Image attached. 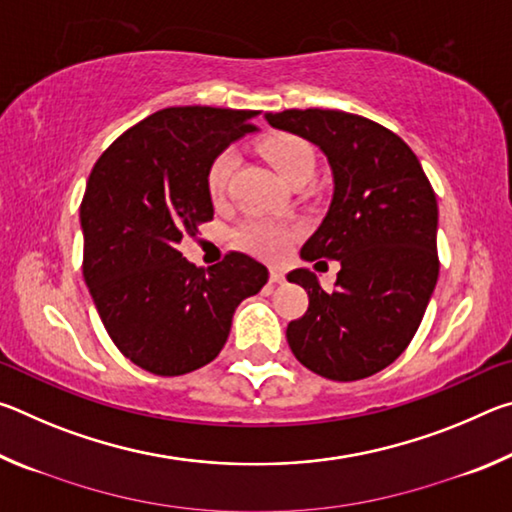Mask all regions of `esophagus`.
<instances>
[{"label": "esophagus", "mask_w": 512, "mask_h": 512, "mask_svg": "<svg viewBox=\"0 0 512 512\" xmlns=\"http://www.w3.org/2000/svg\"><path fill=\"white\" fill-rule=\"evenodd\" d=\"M268 280H271L273 284H282L284 282V271H280V268H271V273H268Z\"/></svg>", "instance_id": "esophagus-1"}]
</instances>
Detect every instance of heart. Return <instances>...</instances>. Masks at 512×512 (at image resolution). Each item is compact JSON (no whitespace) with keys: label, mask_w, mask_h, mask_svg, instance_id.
<instances>
[{"label":"heart","mask_w":512,"mask_h":512,"mask_svg":"<svg viewBox=\"0 0 512 512\" xmlns=\"http://www.w3.org/2000/svg\"><path fill=\"white\" fill-rule=\"evenodd\" d=\"M264 155L287 183H291L298 173L314 169V151H311V146L305 140H300L296 135L271 137V140L264 144ZM235 164V153L221 151L210 162V167H207L205 185L207 194H210L214 203H219L225 192H228V183L232 171H235ZM296 235L298 228L293 223L255 216V219H246L235 232H232V241L250 255L275 262V259H282L289 253Z\"/></svg>","instance_id":"1"}]
</instances>
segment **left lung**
Here are the masks:
<instances>
[{"label": "left lung", "mask_w": 512, "mask_h": 512, "mask_svg": "<svg viewBox=\"0 0 512 512\" xmlns=\"http://www.w3.org/2000/svg\"><path fill=\"white\" fill-rule=\"evenodd\" d=\"M266 119L320 146L334 173L332 203L300 255L339 259L341 271L332 291L307 268L287 275L309 296L287 325L289 348L320 377L375 375L409 348L436 289V194L409 144L377 121L320 108Z\"/></svg>", "instance_id": "1"}]
</instances>
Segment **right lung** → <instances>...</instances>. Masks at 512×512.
<instances>
[{
    "mask_svg": "<svg viewBox=\"0 0 512 512\" xmlns=\"http://www.w3.org/2000/svg\"><path fill=\"white\" fill-rule=\"evenodd\" d=\"M259 110L180 106L153 112L94 164L81 201L83 277L117 350L135 366L178 377L216 359L237 305L264 287L266 266L228 253L212 268L178 246L212 221L205 176Z\"/></svg>",
    "mask_w": 512,
    "mask_h": 512,
    "instance_id": "obj_1",
    "label": "right lung"
}]
</instances>
